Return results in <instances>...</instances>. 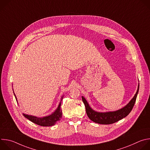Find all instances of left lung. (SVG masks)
Returning <instances> with one entry per match:
<instances>
[{"instance_id":"obj_1","label":"left lung","mask_w":150,"mask_h":150,"mask_svg":"<svg viewBox=\"0 0 150 150\" xmlns=\"http://www.w3.org/2000/svg\"><path fill=\"white\" fill-rule=\"evenodd\" d=\"M139 83H138V89L136 94L131 99V100L129 102V103H127L122 109H120L117 110L113 112H98L95 111L90 106L86 99H85L83 96H82V101L85 104V109H86V113L88 117L93 122L102 125L112 124L126 117L130 113L135 104L137 97L139 91Z\"/></svg>"}]
</instances>
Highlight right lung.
<instances>
[{"label":"right lung","mask_w":150,"mask_h":150,"mask_svg":"<svg viewBox=\"0 0 150 150\" xmlns=\"http://www.w3.org/2000/svg\"><path fill=\"white\" fill-rule=\"evenodd\" d=\"M14 96L15 97L16 100L17 101V98L16 97V96L13 92ZM63 97V96L61 98V101L62 100ZM61 101L59 103V104L57 107V108L56 109V110L52 113L50 115L44 116V117H37L32 115H26L23 113V115L25 117L28 119L29 120L31 121L32 122L41 126H51L54 125H55L57 122L59 121L60 119L62 117V111L60 108V105H61Z\"/></svg>","instance_id":"add662e5"}]
</instances>
